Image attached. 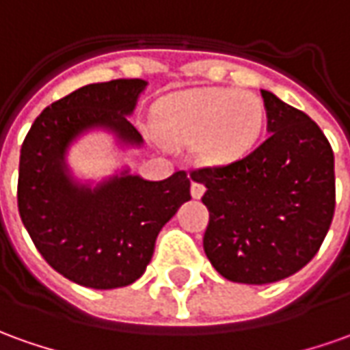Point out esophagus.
I'll return each instance as SVG.
<instances>
[{"instance_id":"1","label":"esophagus","mask_w":350,"mask_h":350,"mask_svg":"<svg viewBox=\"0 0 350 350\" xmlns=\"http://www.w3.org/2000/svg\"><path fill=\"white\" fill-rule=\"evenodd\" d=\"M203 193H205V185L193 182V184H191V197H193V199H201Z\"/></svg>"}]
</instances>
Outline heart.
I'll use <instances>...</instances> for the list:
<instances>
[{
  "mask_svg": "<svg viewBox=\"0 0 350 350\" xmlns=\"http://www.w3.org/2000/svg\"><path fill=\"white\" fill-rule=\"evenodd\" d=\"M265 124L260 97L245 90H193L161 99L153 130L166 145H191L199 166H224L247 155Z\"/></svg>",
  "mask_w": 350,
  "mask_h": 350,
  "instance_id": "heart-1",
  "label": "heart"
}]
</instances>
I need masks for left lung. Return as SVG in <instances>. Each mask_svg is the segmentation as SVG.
<instances>
[{"mask_svg":"<svg viewBox=\"0 0 350 350\" xmlns=\"http://www.w3.org/2000/svg\"><path fill=\"white\" fill-rule=\"evenodd\" d=\"M266 137L232 165L191 174L206 187L203 247L230 282L262 285L299 272L318 253L335 211L334 151L312 118L260 90Z\"/></svg>","mask_w":350,"mask_h":350,"instance_id":"obj_1","label":"left lung"}]
</instances>
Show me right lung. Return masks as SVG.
I'll use <instances>...</instances> for the list:
<instances>
[{"mask_svg": "<svg viewBox=\"0 0 350 350\" xmlns=\"http://www.w3.org/2000/svg\"><path fill=\"white\" fill-rule=\"evenodd\" d=\"M145 88L139 78L84 85L45 107L21 147V220L47 265L84 287L139 280L159 232L191 199L185 172L153 182L122 165L101 180H82L68 165L70 147L94 132L111 135L118 151L144 147L128 116Z\"/></svg>", "mask_w": 350, "mask_h": 350, "instance_id": "obj_1", "label": "right lung"}]
</instances>
